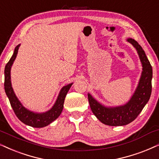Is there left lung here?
<instances>
[{"label":"left lung","instance_id":"1","mask_svg":"<svg viewBox=\"0 0 159 159\" xmlns=\"http://www.w3.org/2000/svg\"><path fill=\"white\" fill-rule=\"evenodd\" d=\"M127 41L137 49L143 65V71L139 84L131 99L123 106L107 107L98 102L90 93L88 94L90 109L95 116L102 123L111 126L125 125L134 120L148 102L151 95L152 77L151 65L145 51L138 42L132 39H128Z\"/></svg>","mask_w":159,"mask_h":159}]
</instances>
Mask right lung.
<instances>
[{"label":"right lung","mask_w":159,"mask_h":159,"mask_svg":"<svg viewBox=\"0 0 159 159\" xmlns=\"http://www.w3.org/2000/svg\"><path fill=\"white\" fill-rule=\"evenodd\" d=\"M20 44H18L14 49V54L12 55L11 59L6 65L5 70H4V88L7 96L9 98V100L11 104V106L13 109L16 116L19 118L25 124L30 125L34 128H42L47 126L51 123L56 120L61 114L62 110L63 108L64 100L68 91L71 88L72 84H69L63 87L60 91V93L57 96V98L55 104L49 111L43 113H36L31 111L27 110L26 108L22 106V104L18 100L17 97L14 93L13 88L11 87V68L13 64L14 60H15L16 55H17L18 49Z\"/></svg>","instance_id":"1"}]
</instances>
